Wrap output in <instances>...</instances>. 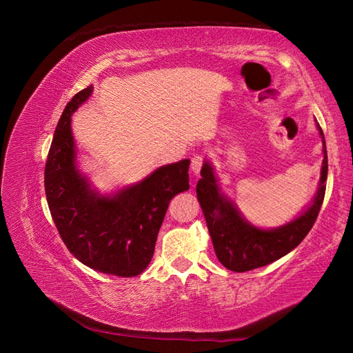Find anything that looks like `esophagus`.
Returning <instances> with one entry per match:
<instances>
[{"mask_svg": "<svg viewBox=\"0 0 353 353\" xmlns=\"http://www.w3.org/2000/svg\"><path fill=\"white\" fill-rule=\"evenodd\" d=\"M204 163H206V158L203 157V154H195L191 161V170L194 171L195 174H199Z\"/></svg>", "mask_w": 353, "mask_h": 353, "instance_id": "1", "label": "esophagus"}]
</instances>
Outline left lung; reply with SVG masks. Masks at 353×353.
I'll return each instance as SVG.
<instances>
[{"label": "left lung", "mask_w": 353, "mask_h": 353, "mask_svg": "<svg viewBox=\"0 0 353 353\" xmlns=\"http://www.w3.org/2000/svg\"><path fill=\"white\" fill-rule=\"evenodd\" d=\"M319 130L325 144L321 126ZM200 174L201 179L196 183V196L206 218L216 257L227 269L234 272H247L281 259L296 248L313 228L325 199V182L327 177L326 147H323L321 188L314 203L305 214L276 230H259L245 223L233 204L219 194L216 179L209 163H204Z\"/></svg>", "instance_id": "8db88e82"}]
</instances>
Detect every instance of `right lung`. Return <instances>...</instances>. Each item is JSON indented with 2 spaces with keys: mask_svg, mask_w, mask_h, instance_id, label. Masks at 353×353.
<instances>
[{
  "mask_svg": "<svg viewBox=\"0 0 353 353\" xmlns=\"http://www.w3.org/2000/svg\"><path fill=\"white\" fill-rule=\"evenodd\" d=\"M81 90L65 105L45 165L49 210L68 250L97 272L135 276L149 266L159 228L174 195L190 190V159L158 168L141 183L99 196L75 167L70 116L88 99Z\"/></svg>",
  "mask_w": 353,
  "mask_h": 353,
  "instance_id": "obj_1",
  "label": "right lung"
}]
</instances>
